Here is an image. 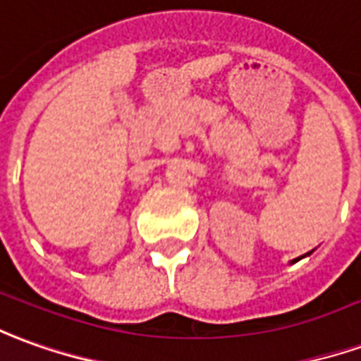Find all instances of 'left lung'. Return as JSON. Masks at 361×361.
Segmentation results:
<instances>
[{"label": "left lung", "mask_w": 361, "mask_h": 361, "mask_svg": "<svg viewBox=\"0 0 361 361\" xmlns=\"http://www.w3.org/2000/svg\"><path fill=\"white\" fill-rule=\"evenodd\" d=\"M307 256H311V252H307V254H303V256H299V258H295V259H291V264H295V262H299V259H303V258H307Z\"/></svg>", "instance_id": "obj_1"}]
</instances>
